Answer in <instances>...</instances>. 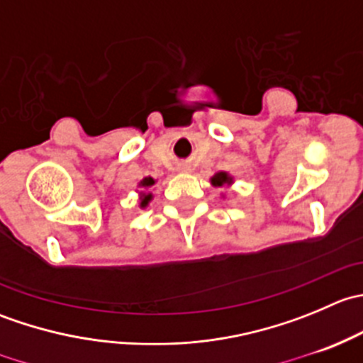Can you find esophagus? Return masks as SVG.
<instances>
[{"instance_id": "34e87169", "label": "esophagus", "mask_w": 363, "mask_h": 363, "mask_svg": "<svg viewBox=\"0 0 363 363\" xmlns=\"http://www.w3.org/2000/svg\"><path fill=\"white\" fill-rule=\"evenodd\" d=\"M182 172H189V167H188V164H182Z\"/></svg>"}]
</instances>
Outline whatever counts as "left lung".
Returning <instances> with one entry per match:
<instances>
[{
    "instance_id": "1",
    "label": "left lung",
    "mask_w": 363,
    "mask_h": 363,
    "mask_svg": "<svg viewBox=\"0 0 363 363\" xmlns=\"http://www.w3.org/2000/svg\"><path fill=\"white\" fill-rule=\"evenodd\" d=\"M226 182H232V179H230L225 172H219V174H216L214 177H212V184L216 186H223L226 184Z\"/></svg>"
}]
</instances>
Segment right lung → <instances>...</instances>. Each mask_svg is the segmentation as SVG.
<instances>
[{
  "label": "right lung",
  "instance_id": "add662e5",
  "mask_svg": "<svg viewBox=\"0 0 363 363\" xmlns=\"http://www.w3.org/2000/svg\"><path fill=\"white\" fill-rule=\"evenodd\" d=\"M152 184H155V181H152L151 177H147L142 181V186H145V188H147V186H152ZM149 200H151V195H144V199H142V202H140L142 207H144V205H147Z\"/></svg>",
  "mask_w": 363,
  "mask_h": 363
}]
</instances>
